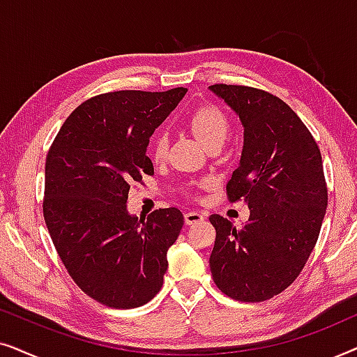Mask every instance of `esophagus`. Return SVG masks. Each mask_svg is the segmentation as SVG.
<instances>
[{
	"mask_svg": "<svg viewBox=\"0 0 357 357\" xmlns=\"http://www.w3.org/2000/svg\"><path fill=\"white\" fill-rule=\"evenodd\" d=\"M203 221H204V214H202V213H198V211L185 213V222H187L188 226H192V224L203 222Z\"/></svg>",
	"mask_w": 357,
	"mask_h": 357,
	"instance_id": "esophagus-1",
	"label": "esophagus"
}]
</instances>
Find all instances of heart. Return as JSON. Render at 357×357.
Segmentation results:
<instances>
[{
    "instance_id": "obj_1",
    "label": "heart",
    "mask_w": 357,
    "mask_h": 357,
    "mask_svg": "<svg viewBox=\"0 0 357 357\" xmlns=\"http://www.w3.org/2000/svg\"><path fill=\"white\" fill-rule=\"evenodd\" d=\"M187 125L208 149L213 146H221L229 135V119L222 110L216 109V107H199V109L193 110L188 115ZM167 149L169 138L164 131H158L151 136L149 154L155 162L165 159ZM208 182L209 180H206V183Z\"/></svg>"
}]
</instances>
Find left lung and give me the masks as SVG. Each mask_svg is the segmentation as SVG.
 Returning <instances> with one entry per match:
<instances>
[{"label": "left lung", "mask_w": 357, "mask_h": 357, "mask_svg": "<svg viewBox=\"0 0 357 357\" xmlns=\"http://www.w3.org/2000/svg\"><path fill=\"white\" fill-rule=\"evenodd\" d=\"M243 126L241 164L227 182L229 202L250 209L245 226L211 214L216 241L209 257L224 294L263 302L291 286L314 250L328 190L314 136L286 102L248 86H209Z\"/></svg>", "instance_id": "8db88e82"}]
</instances>
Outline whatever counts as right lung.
I'll list each match as a JSON object with an SVG mask.
<instances>
[{"label": "right lung", "instance_id": "obj_1", "mask_svg": "<svg viewBox=\"0 0 357 357\" xmlns=\"http://www.w3.org/2000/svg\"><path fill=\"white\" fill-rule=\"evenodd\" d=\"M185 94L175 87L92 97L48 149L43 218L53 245L73 281L112 309H135L158 294L182 231L180 209L136 218L126 199L131 183L154 174L149 138Z\"/></svg>", "mask_w": 357, "mask_h": 357}]
</instances>
